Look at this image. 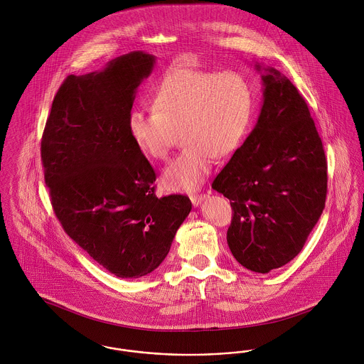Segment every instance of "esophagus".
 I'll return each instance as SVG.
<instances>
[{"label":"esophagus","mask_w":364,"mask_h":364,"mask_svg":"<svg viewBox=\"0 0 364 364\" xmlns=\"http://www.w3.org/2000/svg\"><path fill=\"white\" fill-rule=\"evenodd\" d=\"M205 198H206V195H203V193H196V195H191V202H192V205H193V208H198L203 200H205Z\"/></svg>","instance_id":"esophagus-1"}]
</instances>
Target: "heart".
Instances as JSON below:
<instances>
[{"mask_svg": "<svg viewBox=\"0 0 364 364\" xmlns=\"http://www.w3.org/2000/svg\"><path fill=\"white\" fill-rule=\"evenodd\" d=\"M154 112L135 109L128 132L139 150L166 159L180 134L184 149L162 174L168 191L198 190L211 172L214 156L233 154L254 116V92L236 72L176 68L156 88Z\"/></svg>", "mask_w": 364, "mask_h": 364, "instance_id": "obj_1", "label": "heart"}]
</instances>
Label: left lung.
Instances as JSON below:
<instances>
[{
    "label": "left lung",
    "mask_w": 364,
    "mask_h": 364,
    "mask_svg": "<svg viewBox=\"0 0 364 364\" xmlns=\"http://www.w3.org/2000/svg\"><path fill=\"white\" fill-rule=\"evenodd\" d=\"M252 132L213 181L230 200L226 240L245 269L269 273L301 251L326 202L328 164L306 101L279 70L262 67Z\"/></svg>",
    "instance_id": "left-lung-1"
}]
</instances>
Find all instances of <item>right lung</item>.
<instances>
[{
    "label": "right lung",
    "instance_id": "add662e5",
    "mask_svg": "<svg viewBox=\"0 0 364 364\" xmlns=\"http://www.w3.org/2000/svg\"><path fill=\"white\" fill-rule=\"evenodd\" d=\"M156 55L131 52L57 91L41 143L53 208L70 239L109 273L150 274L190 214L184 195L156 198V172L128 132Z\"/></svg>",
    "mask_w": 364,
    "mask_h": 364
}]
</instances>
